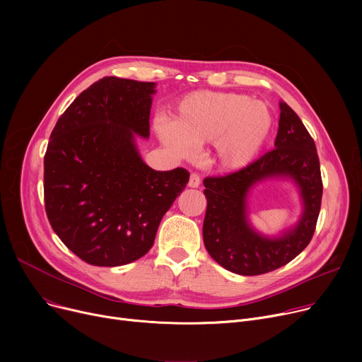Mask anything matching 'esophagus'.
I'll return each instance as SVG.
<instances>
[{
  "label": "esophagus",
  "mask_w": 362,
  "mask_h": 362,
  "mask_svg": "<svg viewBox=\"0 0 362 362\" xmlns=\"http://www.w3.org/2000/svg\"><path fill=\"white\" fill-rule=\"evenodd\" d=\"M189 187H199V185H201V177L197 175V173H192L191 175V177H189Z\"/></svg>",
  "instance_id": "obj_1"
}]
</instances>
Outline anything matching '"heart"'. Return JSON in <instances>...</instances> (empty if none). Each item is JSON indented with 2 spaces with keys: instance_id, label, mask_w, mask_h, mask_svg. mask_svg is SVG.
<instances>
[{
  "instance_id": "1",
  "label": "heart",
  "mask_w": 362,
  "mask_h": 362,
  "mask_svg": "<svg viewBox=\"0 0 362 362\" xmlns=\"http://www.w3.org/2000/svg\"><path fill=\"white\" fill-rule=\"evenodd\" d=\"M273 127L269 105L236 92L198 90L173 110V122L154 124L160 142L180 158L197 145L211 144V161L224 171H238L258 157Z\"/></svg>"
}]
</instances>
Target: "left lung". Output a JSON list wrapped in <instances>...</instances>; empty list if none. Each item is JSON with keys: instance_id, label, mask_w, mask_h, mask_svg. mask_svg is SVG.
Returning a JSON list of instances; mask_svg holds the SVG:
<instances>
[{"instance_id": "obj_1", "label": "left lung", "mask_w": 362, "mask_h": 362, "mask_svg": "<svg viewBox=\"0 0 362 362\" xmlns=\"http://www.w3.org/2000/svg\"><path fill=\"white\" fill-rule=\"evenodd\" d=\"M274 149L236 173L206 177L204 245L221 267L240 276H258L283 267L310 243L320 214L322 183L317 149L298 114L280 101ZM267 180H286L303 205L298 221L279 235H264L249 218L253 187Z\"/></svg>"}]
</instances>
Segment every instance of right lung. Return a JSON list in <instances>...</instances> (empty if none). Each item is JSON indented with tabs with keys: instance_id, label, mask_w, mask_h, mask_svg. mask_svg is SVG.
<instances>
[{
	"instance_id": "right-lung-1",
	"label": "right lung",
	"mask_w": 362,
	"mask_h": 362,
	"mask_svg": "<svg viewBox=\"0 0 362 362\" xmlns=\"http://www.w3.org/2000/svg\"><path fill=\"white\" fill-rule=\"evenodd\" d=\"M154 82L107 76L57 122L44 158L52 230L88 264L119 267L144 257L161 218L189 182L185 168L157 171L141 157Z\"/></svg>"
}]
</instances>
